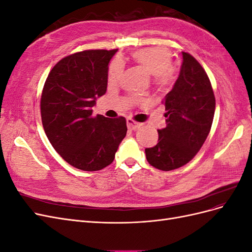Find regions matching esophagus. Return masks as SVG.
Wrapping results in <instances>:
<instances>
[{
	"label": "esophagus",
	"mask_w": 252,
	"mask_h": 252,
	"mask_svg": "<svg viewBox=\"0 0 252 252\" xmlns=\"http://www.w3.org/2000/svg\"><path fill=\"white\" fill-rule=\"evenodd\" d=\"M126 122H127V127H128V129H131V130H134V129L140 127V123H138V122L133 121L132 119H127Z\"/></svg>",
	"instance_id": "1"
}]
</instances>
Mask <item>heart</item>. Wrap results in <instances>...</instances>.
<instances>
[{
	"label": "heart",
	"instance_id": "b5f03b06",
	"mask_svg": "<svg viewBox=\"0 0 252 252\" xmlns=\"http://www.w3.org/2000/svg\"><path fill=\"white\" fill-rule=\"evenodd\" d=\"M132 57L151 75H154V84L158 89H165L170 86L173 80L172 56L168 49L163 47H148L136 50ZM124 71V65L121 60H113L108 70V82L118 83Z\"/></svg>",
	"mask_w": 252,
	"mask_h": 252
}]
</instances>
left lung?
Returning a JSON list of instances; mask_svg holds the SVG:
<instances>
[{
  "mask_svg": "<svg viewBox=\"0 0 252 252\" xmlns=\"http://www.w3.org/2000/svg\"><path fill=\"white\" fill-rule=\"evenodd\" d=\"M182 53L180 75L163 100L167 125L158 130L156 146L145 149L148 163L163 171L191 161L207 139L216 110L207 73L190 53Z\"/></svg>",
  "mask_w": 252,
  "mask_h": 252,
  "instance_id": "left-lung-1",
  "label": "left lung"
}]
</instances>
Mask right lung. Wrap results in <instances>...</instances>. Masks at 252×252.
I'll return each mask as SVG.
<instances>
[{"instance_id":"obj_1","label":"right lung","mask_w":252,"mask_h":252,"mask_svg":"<svg viewBox=\"0 0 252 252\" xmlns=\"http://www.w3.org/2000/svg\"><path fill=\"white\" fill-rule=\"evenodd\" d=\"M118 49H91L63 58L50 70L41 95V117L52 147L84 171L110 165L127 132L126 119L94 116L107 90L108 64Z\"/></svg>"}]
</instances>
